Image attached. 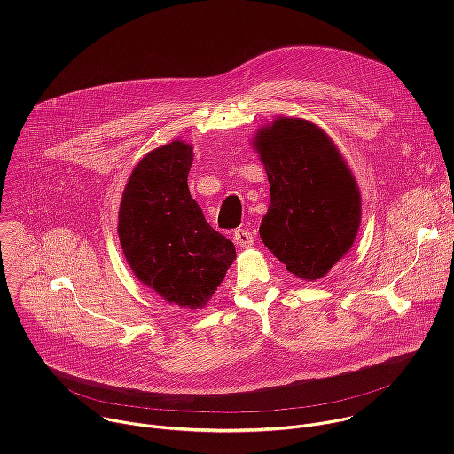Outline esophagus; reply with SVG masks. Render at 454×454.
Returning a JSON list of instances; mask_svg holds the SVG:
<instances>
[{"label": "esophagus", "mask_w": 454, "mask_h": 454, "mask_svg": "<svg viewBox=\"0 0 454 454\" xmlns=\"http://www.w3.org/2000/svg\"><path fill=\"white\" fill-rule=\"evenodd\" d=\"M233 240H235V244L240 246V247H249L254 239H253V233H251L249 230L239 228V230H235V233H233Z\"/></svg>", "instance_id": "esophagus-1"}]
</instances>
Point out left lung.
Masks as SVG:
<instances>
[{
    "label": "left lung",
    "mask_w": 454,
    "mask_h": 454,
    "mask_svg": "<svg viewBox=\"0 0 454 454\" xmlns=\"http://www.w3.org/2000/svg\"><path fill=\"white\" fill-rule=\"evenodd\" d=\"M271 203L261 239L286 270L317 280L352 247L361 223L356 179L333 140L300 118H277L258 131Z\"/></svg>",
    "instance_id": "left-lung-1"
}]
</instances>
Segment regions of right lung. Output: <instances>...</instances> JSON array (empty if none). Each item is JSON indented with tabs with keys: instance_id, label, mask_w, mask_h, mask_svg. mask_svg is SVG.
Here are the masks:
<instances>
[{
	"instance_id": "1",
	"label": "right lung",
	"mask_w": 454,
	"mask_h": 454,
	"mask_svg": "<svg viewBox=\"0 0 454 454\" xmlns=\"http://www.w3.org/2000/svg\"><path fill=\"white\" fill-rule=\"evenodd\" d=\"M192 147L179 140L142 158L123 190L118 235L142 284L170 303L201 309L224 280L235 246L192 200Z\"/></svg>"
}]
</instances>
